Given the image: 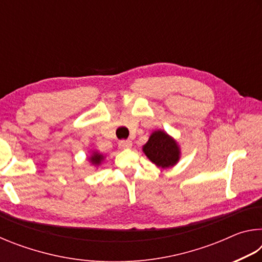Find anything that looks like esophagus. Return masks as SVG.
Here are the masks:
<instances>
[{
    "mask_svg": "<svg viewBox=\"0 0 262 262\" xmlns=\"http://www.w3.org/2000/svg\"><path fill=\"white\" fill-rule=\"evenodd\" d=\"M132 145H133V143L129 140H122L119 142V148L120 149H129V148H132Z\"/></svg>",
    "mask_w": 262,
    "mask_h": 262,
    "instance_id": "obj_1",
    "label": "esophagus"
}]
</instances>
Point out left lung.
<instances>
[{
    "instance_id": "1",
    "label": "left lung",
    "mask_w": 262,
    "mask_h": 262,
    "mask_svg": "<svg viewBox=\"0 0 262 262\" xmlns=\"http://www.w3.org/2000/svg\"><path fill=\"white\" fill-rule=\"evenodd\" d=\"M142 151L150 162L162 168L174 166L181 156L178 142L162 129L151 133L148 142L142 148Z\"/></svg>"
}]
</instances>
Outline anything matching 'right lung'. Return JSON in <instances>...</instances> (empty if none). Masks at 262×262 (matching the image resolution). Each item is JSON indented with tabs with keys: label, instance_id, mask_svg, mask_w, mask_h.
I'll return each mask as SVG.
<instances>
[{
	"label": "right lung",
	"instance_id": "obj_1",
	"mask_svg": "<svg viewBox=\"0 0 262 262\" xmlns=\"http://www.w3.org/2000/svg\"><path fill=\"white\" fill-rule=\"evenodd\" d=\"M105 158H106V156H104L103 154L99 152V151H97V150H94V151H91L90 156L88 157V161L90 162L94 166L98 167L100 164L105 161Z\"/></svg>",
	"mask_w": 262,
	"mask_h": 262
}]
</instances>
